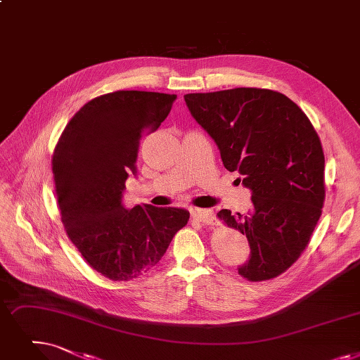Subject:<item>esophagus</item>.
<instances>
[{
	"label": "esophagus",
	"instance_id": "esophagus-1",
	"mask_svg": "<svg viewBox=\"0 0 360 360\" xmlns=\"http://www.w3.org/2000/svg\"><path fill=\"white\" fill-rule=\"evenodd\" d=\"M193 216L202 225H214L216 224V214L213 210L197 209L193 212Z\"/></svg>",
	"mask_w": 360,
	"mask_h": 360
}]
</instances>
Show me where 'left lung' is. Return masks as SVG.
I'll return each mask as SVG.
<instances>
[{"label": "left lung", "mask_w": 360, "mask_h": 360, "mask_svg": "<svg viewBox=\"0 0 360 360\" xmlns=\"http://www.w3.org/2000/svg\"><path fill=\"white\" fill-rule=\"evenodd\" d=\"M200 127L216 143L224 166L237 170L252 191V209L219 219L250 245L238 274L271 279L300 257L325 200V158L319 136L302 108L284 94L233 88L184 96Z\"/></svg>", "instance_id": "left-lung-1"}]
</instances>
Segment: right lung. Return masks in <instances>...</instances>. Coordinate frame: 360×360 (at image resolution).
<instances>
[{
  "label": "right lung",
  "mask_w": 360,
  "mask_h": 360,
  "mask_svg": "<svg viewBox=\"0 0 360 360\" xmlns=\"http://www.w3.org/2000/svg\"><path fill=\"white\" fill-rule=\"evenodd\" d=\"M175 94L116 91L88 101L53 155L56 194L68 237L91 268L113 281L151 271L190 219L179 207H124L141 138L167 117Z\"/></svg>",
  "instance_id": "obj_1"
}]
</instances>
